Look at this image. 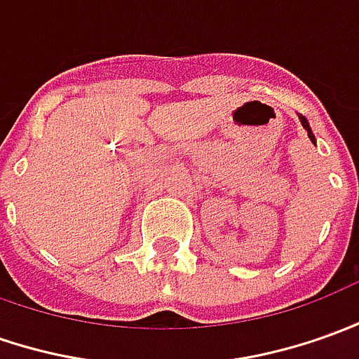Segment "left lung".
Listing matches in <instances>:
<instances>
[{
    "mask_svg": "<svg viewBox=\"0 0 359 359\" xmlns=\"http://www.w3.org/2000/svg\"><path fill=\"white\" fill-rule=\"evenodd\" d=\"M299 119H301L302 128L306 129V133H309V139H311V141H313V143H316V137H314L313 129H311V126H309V121H306V118H304V116H299Z\"/></svg>",
    "mask_w": 359,
    "mask_h": 359,
    "instance_id": "left-lung-1",
    "label": "left lung"
}]
</instances>
